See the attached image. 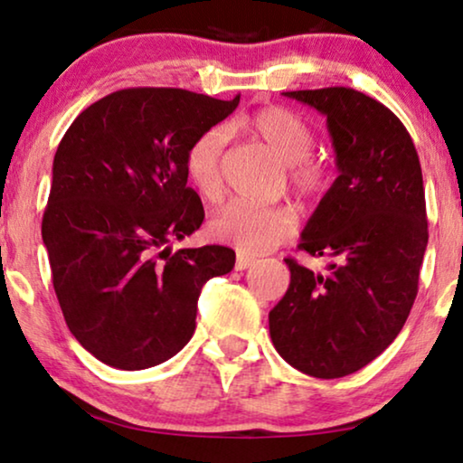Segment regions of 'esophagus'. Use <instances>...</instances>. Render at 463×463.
<instances>
[{
	"mask_svg": "<svg viewBox=\"0 0 463 463\" xmlns=\"http://www.w3.org/2000/svg\"><path fill=\"white\" fill-rule=\"evenodd\" d=\"M250 265H255V259H250V257H242V255H240V257L236 259V271L249 269Z\"/></svg>",
	"mask_w": 463,
	"mask_h": 463,
	"instance_id": "esophagus-1",
	"label": "esophagus"
}]
</instances>
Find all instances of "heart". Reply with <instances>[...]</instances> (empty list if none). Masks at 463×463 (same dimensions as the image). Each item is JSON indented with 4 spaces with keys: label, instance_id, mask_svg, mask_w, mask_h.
Listing matches in <instances>:
<instances>
[{
    "label": "heart",
    "instance_id": "1",
    "mask_svg": "<svg viewBox=\"0 0 463 463\" xmlns=\"http://www.w3.org/2000/svg\"><path fill=\"white\" fill-rule=\"evenodd\" d=\"M227 135H240L268 147L287 164L288 185L301 195H320L331 183V168L312 156L314 132L299 113L280 105L259 107L225 124ZM225 135L221 128L200 132L187 147L185 173L198 194L219 202L225 192ZM297 213L288 206H252L233 202L211 221V233L242 255H265L295 236Z\"/></svg>",
    "mask_w": 463,
    "mask_h": 463
}]
</instances>
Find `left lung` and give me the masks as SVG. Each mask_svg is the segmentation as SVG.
<instances>
[{"label": "left lung", "instance_id": "left-lung-1", "mask_svg": "<svg viewBox=\"0 0 463 463\" xmlns=\"http://www.w3.org/2000/svg\"><path fill=\"white\" fill-rule=\"evenodd\" d=\"M326 116L339 176L301 233L299 250L328 257L325 274L295 259L269 312L278 354L318 379L375 360L409 318L428 246L421 164L404 124L345 86L284 92Z\"/></svg>", "mask_w": 463, "mask_h": 463}]
</instances>
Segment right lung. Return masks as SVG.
Wrapping results in <instances>:
<instances>
[{
  "instance_id": "obj_1",
  "label": "right lung",
  "mask_w": 463,
  "mask_h": 463,
  "mask_svg": "<svg viewBox=\"0 0 463 463\" xmlns=\"http://www.w3.org/2000/svg\"><path fill=\"white\" fill-rule=\"evenodd\" d=\"M238 103L240 94L126 88L61 138L42 238L69 331L100 363L141 371L173 358L195 331L202 287L233 269L227 246L173 252V242L204 221L187 147Z\"/></svg>"
}]
</instances>
